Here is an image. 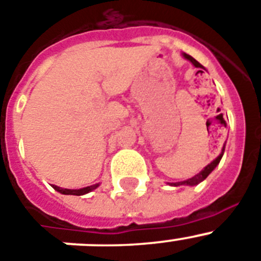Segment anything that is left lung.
<instances>
[{"instance_id": "1", "label": "left lung", "mask_w": 261, "mask_h": 261, "mask_svg": "<svg viewBox=\"0 0 261 261\" xmlns=\"http://www.w3.org/2000/svg\"><path fill=\"white\" fill-rule=\"evenodd\" d=\"M182 57L186 58V59H188L189 62H191L192 64H193L196 68H201V69H204L203 65L199 64V63L197 62V60L194 59V58H192L191 55H188V54L184 53V54H182ZM199 72H202V70H199ZM225 143H226V142H225ZM224 150H225V144L223 145V149H221L220 154H219L218 157H216L215 160H214L213 162H211V164H208L207 166L203 167V170H202L201 172H198V174H197V175H194V176L191 177V179L182 180V181H177V182H167V184H169V186H172V187H179V186L193 187V186H197V184H199V182H201V181H203V180L206 179V177H207L208 175H210L211 172L214 171V170H215V167L218 166L219 162H220V160H221V157H223Z\"/></svg>"}]
</instances>
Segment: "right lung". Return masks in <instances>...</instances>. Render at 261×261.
I'll list each match as a JSON object with an SVG mask.
<instances>
[{
    "label": "right lung",
    "mask_w": 261,
    "mask_h": 261,
    "mask_svg": "<svg viewBox=\"0 0 261 261\" xmlns=\"http://www.w3.org/2000/svg\"><path fill=\"white\" fill-rule=\"evenodd\" d=\"M100 186L99 182L97 184H94V186H90V187H85V188H81V189H67V188H60V187L58 186H51L57 192H59V193L62 194H70V196H84V194L89 193V192H92L94 189H96L97 187Z\"/></svg>",
    "instance_id": "add662e5"
}]
</instances>
